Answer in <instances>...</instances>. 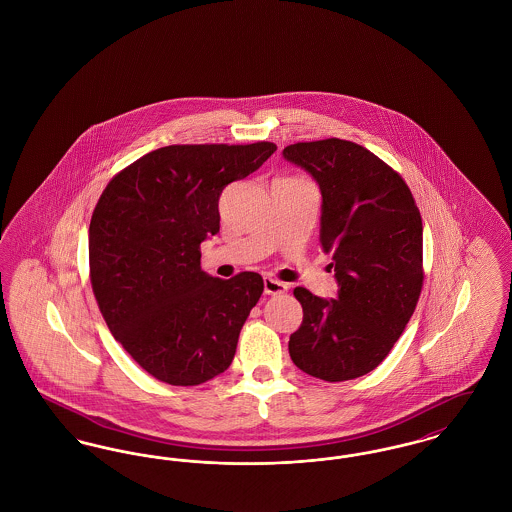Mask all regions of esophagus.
<instances>
[{
  "mask_svg": "<svg viewBox=\"0 0 512 512\" xmlns=\"http://www.w3.org/2000/svg\"><path fill=\"white\" fill-rule=\"evenodd\" d=\"M264 291H266V295H285L289 291V287L283 281H277L273 277H264Z\"/></svg>",
  "mask_w": 512,
  "mask_h": 512,
  "instance_id": "1",
  "label": "esophagus"
}]
</instances>
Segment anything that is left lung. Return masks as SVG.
Segmentation results:
<instances>
[{
	"instance_id": "obj_1",
	"label": "left lung",
	"mask_w": 512,
	"mask_h": 512,
	"mask_svg": "<svg viewBox=\"0 0 512 512\" xmlns=\"http://www.w3.org/2000/svg\"><path fill=\"white\" fill-rule=\"evenodd\" d=\"M283 156L320 185V243L339 283L333 300L296 287L304 316L289 354L329 383L366 376L403 335L422 293L420 210L403 177L356 142H296Z\"/></svg>"
}]
</instances>
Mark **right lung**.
<instances>
[{"label":"right lung","instance_id":"add662e5","mask_svg":"<svg viewBox=\"0 0 512 512\" xmlns=\"http://www.w3.org/2000/svg\"><path fill=\"white\" fill-rule=\"evenodd\" d=\"M275 150L273 142L158 148L121 169L94 208L88 258L98 308L115 341L163 383H206L235 358L264 279L206 275L200 244L219 231L223 189Z\"/></svg>","mask_w":512,"mask_h":512}]
</instances>
